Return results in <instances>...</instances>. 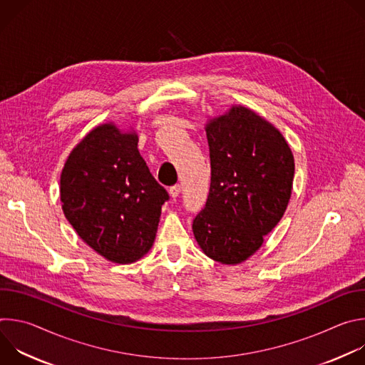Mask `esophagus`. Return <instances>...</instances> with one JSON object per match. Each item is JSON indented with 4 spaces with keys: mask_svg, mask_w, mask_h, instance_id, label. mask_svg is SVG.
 <instances>
[{
    "mask_svg": "<svg viewBox=\"0 0 365 365\" xmlns=\"http://www.w3.org/2000/svg\"><path fill=\"white\" fill-rule=\"evenodd\" d=\"M180 190H182L180 185H175V186H172V187L169 189V193H170V196H172L173 199H176V197H179V195H180Z\"/></svg>",
    "mask_w": 365,
    "mask_h": 365,
    "instance_id": "obj_1",
    "label": "esophagus"
}]
</instances>
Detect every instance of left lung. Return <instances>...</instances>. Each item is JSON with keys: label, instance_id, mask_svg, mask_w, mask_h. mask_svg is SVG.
Returning <instances> with one entry per match:
<instances>
[{"label": "left lung", "instance_id": "obj_1", "mask_svg": "<svg viewBox=\"0 0 365 365\" xmlns=\"http://www.w3.org/2000/svg\"><path fill=\"white\" fill-rule=\"evenodd\" d=\"M211 187L193 220L202 251L240 264L263 245L282 220L293 186L294 159L282 133L242 106L206 124Z\"/></svg>", "mask_w": 365, "mask_h": 365}]
</instances>
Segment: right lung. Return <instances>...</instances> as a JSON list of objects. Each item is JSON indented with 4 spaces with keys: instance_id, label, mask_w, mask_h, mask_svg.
I'll use <instances>...</instances> for the list:
<instances>
[{
    "instance_id": "1",
    "label": "right lung",
    "mask_w": 365,
    "mask_h": 365,
    "mask_svg": "<svg viewBox=\"0 0 365 365\" xmlns=\"http://www.w3.org/2000/svg\"><path fill=\"white\" fill-rule=\"evenodd\" d=\"M137 143L134 131L101 124L71 151L61 175L66 220L83 242L118 264L134 263L150 251L169 199Z\"/></svg>"
}]
</instances>
